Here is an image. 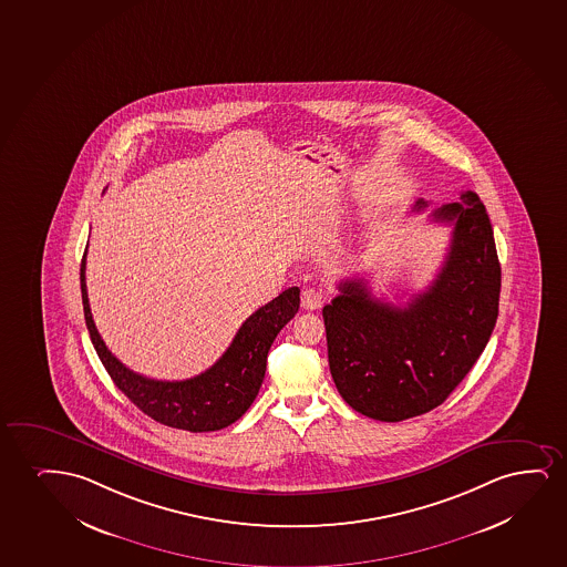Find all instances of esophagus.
Returning <instances> with one entry per match:
<instances>
[{
  "mask_svg": "<svg viewBox=\"0 0 567 567\" xmlns=\"http://www.w3.org/2000/svg\"><path fill=\"white\" fill-rule=\"evenodd\" d=\"M302 306L309 309V311L321 308V306H323V295H321V290H317V288H303Z\"/></svg>",
  "mask_w": 567,
  "mask_h": 567,
  "instance_id": "obj_1",
  "label": "esophagus"
}]
</instances>
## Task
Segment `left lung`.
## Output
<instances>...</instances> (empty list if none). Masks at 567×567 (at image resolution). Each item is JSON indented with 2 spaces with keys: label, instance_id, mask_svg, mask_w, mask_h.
<instances>
[{
  "label": "left lung",
  "instance_id": "8db88e82",
  "mask_svg": "<svg viewBox=\"0 0 567 567\" xmlns=\"http://www.w3.org/2000/svg\"><path fill=\"white\" fill-rule=\"evenodd\" d=\"M429 206L417 199L413 209ZM452 243L441 271L405 306L381 302L363 279H346L323 308L329 368L346 404L371 420H410L441 405L493 334L501 261L493 225L475 192L436 207Z\"/></svg>",
  "mask_w": 567,
  "mask_h": 567
}]
</instances>
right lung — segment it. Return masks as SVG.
<instances>
[{
	"label": "right lung",
	"instance_id": "obj_1",
	"mask_svg": "<svg viewBox=\"0 0 567 567\" xmlns=\"http://www.w3.org/2000/svg\"><path fill=\"white\" fill-rule=\"evenodd\" d=\"M81 290L90 339L113 383L152 420L190 433L219 431L243 417L264 383L272 340L300 308V288H287L244 321L227 352L207 371L186 381H155L125 368L100 337L86 292V250Z\"/></svg>",
	"mask_w": 567,
	"mask_h": 567
}]
</instances>
